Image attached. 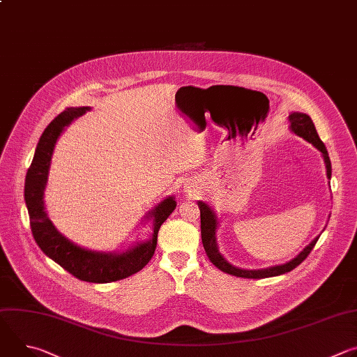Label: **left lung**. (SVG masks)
<instances>
[{"label": "left lung", "mask_w": 357, "mask_h": 357, "mask_svg": "<svg viewBox=\"0 0 357 357\" xmlns=\"http://www.w3.org/2000/svg\"><path fill=\"white\" fill-rule=\"evenodd\" d=\"M289 120V130L296 134L298 137L303 138L305 141H308L310 144H312L318 151H321V154L324 157L325 161V167H326V176L328 179H331L332 176V165H331V160L328 155V151L325 144L321 141L317 128L314 126V121L311 120V117L305 113H298L294 112L288 116ZM197 206L200 209V233H202V243L203 247H205V251L208 254V257L211 259V261L223 273H227L230 275L234 277H241V278H267V277H275V275H281L285 273H289L291 270H294L295 267H298L305 259L308 257V254L312 251L314 245L317 244L318 237H315L307 247H305L298 256L292 260H289L285 264H280V266H273V267H267V268H261V270H244V268H238L233 264H230L223 256L222 252L219 251L218 247V241H216V231H218V216L213 212V209L208 205V203L199 200Z\"/></svg>", "instance_id": "obj_1"}]
</instances>
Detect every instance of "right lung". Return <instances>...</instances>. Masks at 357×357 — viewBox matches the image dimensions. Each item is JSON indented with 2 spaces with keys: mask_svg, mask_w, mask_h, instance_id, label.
Wrapping results in <instances>:
<instances>
[{
  "mask_svg": "<svg viewBox=\"0 0 357 357\" xmlns=\"http://www.w3.org/2000/svg\"><path fill=\"white\" fill-rule=\"evenodd\" d=\"M90 107H69L45 128L35 149L32 164L25 178V203L28 208L31 230L39 248L68 273L87 282H113L127 278L142 270L157 247L158 230L168 216L175 211L174 196L161 200L144 219H152V234L148 240L137 241L120 252H103L83 248L65 237L50 222L43 195L55 145L68 126L89 112Z\"/></svg>",
  "mask_w": 357,
  "mask_h": 357,
  "instance_id": "1",
  "label": "right lung"
}]
</instances>
